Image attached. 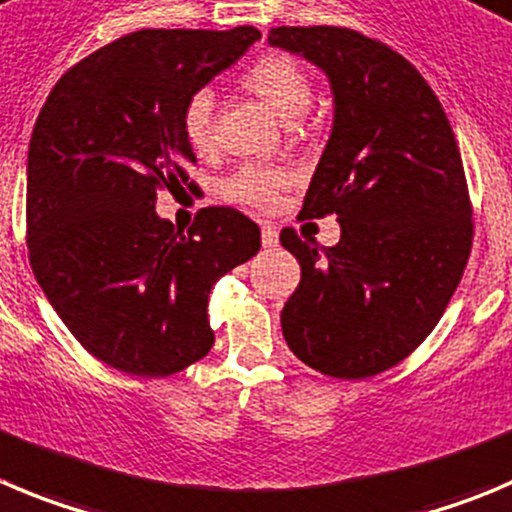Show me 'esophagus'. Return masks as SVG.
<instances>
[{
    "label": "esophagus",
    "mask_w": 512,
    "mask_h": 512,
    "mask_svg": "<svg viewBox=\"0 0 512 512\" xmlns=\"http://www.w3.org/2000/svg\"><path fill=\"white\" fill-rule=\"evenodd\" d=\"M278 229L272 227V224H265L262 227V247H278Z\"/></svg>",
    "instance_id": "1"
}]
</instances>
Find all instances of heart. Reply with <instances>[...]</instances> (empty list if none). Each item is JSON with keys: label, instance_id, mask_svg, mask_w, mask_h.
Returning a JSON list of instances; mask_svg holds the SVG:
<instances>
[{"label": "heart", "instance_id": "b5f03b06", "mask_svg": "<svg viewBox=\"0 0 512 512\" xmlns=\"http://www.w3.org/2000/svg\"><path fill=\"white\" fill-rule=\"evenodd\" d=\"M242 85L283 118H295L313 103V78L298 57L288 52H267L242 73ZM181 131L194 151L204 154L214 141V95L199 88L181 105ZM288 184V174L275 166L247 164L224 184L227 197L237 204L270 209Z\"/></svg>", "mask_w": 512, "mask_h": 512}]
</instances>
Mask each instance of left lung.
Returning <instances> with one entry per match:
<instances>
[{"mask_svg":"<svg viewBox=\"0 0 512 512\" xmlns=\"http://www.w3.org/2000/svg\"><path fill=\"white\" fill-rule=\"evenodd\" d=\"M275 47L331 78L333 133L300 217L336 214L321 247L280 232L300 262L283 308L290 351L336 379L391 369L432 333L472 250V202L447 113L417 68L348 27H272Z\"/></svg>","mask_w":512,"mask_h":512,"instance_id":"8db88e82","label":"left lung"}]
</instances>
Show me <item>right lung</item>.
I'll return each mask as SVG.
<instances>
[{"mask_svg": "<svg viewBox=\"0 0 512 512\" xmlns=\"http://www.w3.org/2000/svg\"><path fill=\"white\" fill-rule=\"evenodd\" d=\"M255 40V27L131 32L75 62L37 116L32 272L80 346L113 369L159 379L207 356L209 290L260 250V227L232 207L199 209L186 232L156 214L161 189L194 184L186 95Z\"/></svg>", "mask_w": 512, "mask_h": 512, "instance_id": "right-lung-1", "label": "right lung"}]
</instances>
